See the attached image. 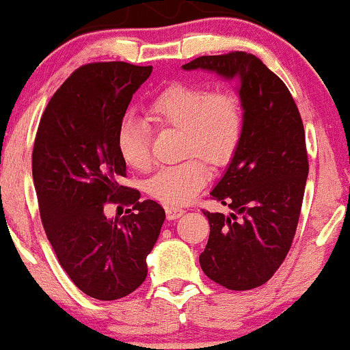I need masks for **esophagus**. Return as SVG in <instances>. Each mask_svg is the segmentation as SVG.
<instances>
[{"instance_id": "obj_1", "label": "esophagus", "mask_w": 350, "mask_h": 350, "mask_svg": "<svg viewBox=\"0 0 350 350\" xmlns=\"http://www.w3.org/2000/svg\"><path fill=\"white\" fill-rule=\"evenodd\" d=\"M183 213H185V210L181 207H175V205H169V207L165 208V215H167V218H169V219L180 218Z\"/></svg>"}]
</instances>
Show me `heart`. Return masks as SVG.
Segmentation results:
<instances>
[{
  "label": "heart",
  "instance_id": "1",
  "mask_svg": "<svg viewBox=\"0 0 350 350\" xmlns=\"http://www.w3.org/2000/svg\"><path fill=\"white\" fill-rule=\"evenodd\" d=\"M148 118L159 127L183 132L181 150L189 156L181 164L165 167L148 183V193L167 205L193 200L207 185L210 165H228L241 145L243 109L241 98L228 90H212L204 84L174 83L152 100ZM118 148L132 169L151 167V127L142 118H124L118 133Z\"/></svg>",
  "mask_w": 350,
  "mask_h": 350
}]
</instances>
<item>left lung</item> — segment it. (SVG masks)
<instances>
[{
  "instance_id": "8db88e82",
  "label": "left lung",
  "mask_w": 350,
  "mask_h": 350,
  "mask_svg": "<svg viewBox=\"0 0 350 350\" xmlns=\"http://www.w3.org/2000/svg\"><path fill=\"white\" fill-rule=\"evenodd\" d=\"M183 70L237 79L243 109L241 145L213 199L231 213H210V236L199 262L229 290L256 288L274 275L293 242L309 174L304 127L279 76L247 52L202 55Z\"/></svg>"
}]
</instances>
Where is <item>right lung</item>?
<instances>
[{
    "label": "right lung",
    "instance_id": "add662e5",
    "mask_svg": "<svg viewBox=\"0 0 350 350\" xmlns=\"http://www.w3.org/2000/svg\"><path fill=\"white\" fill-rule=\"evenodd\" d=\"M151 71L126 62L81 66L47 103L36 132L31 170L42 226L64 271L95 299L124 298L143 284L165 219L159 204L119 185L127 175L119 127ZM107 202L131 208L109 220Z\"/></svg>",
    "mask_w": 350,
    "mask_h": 350
}]
</instances>
